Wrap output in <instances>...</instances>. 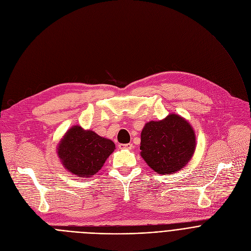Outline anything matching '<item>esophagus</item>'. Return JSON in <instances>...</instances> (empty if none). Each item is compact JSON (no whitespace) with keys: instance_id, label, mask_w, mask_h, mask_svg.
<instances>
[{"instance_id":"34e87169","label":"esophagus","mask_w":251,"mask_h":251,"mask_svg":"<svg viewBox=\"0 0 251 251\" xmlns=\"http://www.w3.org/2000/svg\"><path fill=\"white\" fill-rule=\"evenodd\" d=\"M119 149H127V150H131L133 148V144L129 143V144H119L118 145Z\"/></svg>"}]
</instances>
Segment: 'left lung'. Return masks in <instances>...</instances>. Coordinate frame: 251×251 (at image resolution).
<instances>
[{
    "instance_id": "8db88e82",
    "label": "left lung",
    "mask_w": 251,
    "mask_h": 251,
    "mask_svg": "<svg viewBox=\"0 0 251 251\" xmlns=\"http://www.w3.org/2000/svg\"><path fill=\"white\" fill-rule=\"evenodd\" d=\"M196 148L195 132L188 121L171 114L162 121H151L141 133V156L161 175L182 170Z\"/></svg>"
}]
</instances>
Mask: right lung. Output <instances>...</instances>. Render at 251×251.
Masks as SVG:
<instances>
[{
	"label": "right lung",
	"instance_id": "obj_1",
	"mask_svg": "<svg viewBox=\"0 0 251 251\" xmlns=\"http://www.w3.org/2000/svg\"><path fill=\"white\" fill-rule=\"evenodd\" d=\"M114 149L115 144L111 140L75 126L60 141L57 154L66 170L76 176L85 177L95 175Z\"/></svg>",
	"mask_w": 251,
	"mask_h": 251
}]
</instances>
